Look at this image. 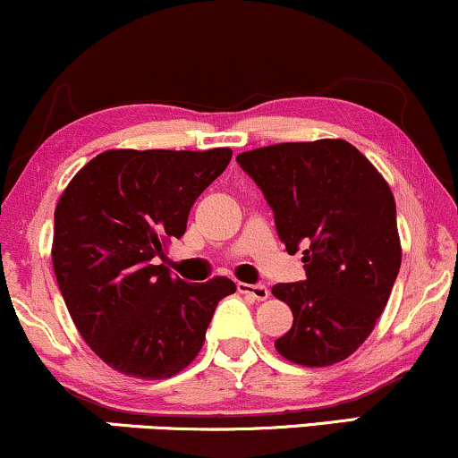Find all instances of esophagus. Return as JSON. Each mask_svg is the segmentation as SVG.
Returning a JSON list of instances; mask_svg holds the SVG:
<instances>
[{
	"label": "esophagus",
	"mask_w": 458,
	"mask_h": 458,
	"mask_svg": "<svg viewBox=\"0 0 458 458\" xmlns=\"http://www.w3.org/2000/svg\"><path fill=\"white\" fill-rule=\"evenodd\" d=\"M238 292L250 295L255 300H267L270 295V289L266 284H249V283H238Z\"/></svg>",
	"instance_id": "esophagus-1"
}]
</instances>
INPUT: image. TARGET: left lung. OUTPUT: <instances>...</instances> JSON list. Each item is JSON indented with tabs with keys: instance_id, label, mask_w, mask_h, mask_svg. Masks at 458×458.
Instances as JSON below:
<instances>
[{
	"instance_id": "1",
	"label": "left lung",
	"mask_w": 458,
	"mask_h": 458,
	"mask_svg": "<svg viewBox=\"0 0 458 458\" xmlns=\"http://www.w3.org/2000/svg\"><path fill=\"white\" fill-rule=\"evenodd\" d=\"M238 163L274 209L289 255L304 249L306 281L272 287L293 313L274 347L300 367L343 362L373 332L401 267L388 182L343 139L267 145Z\"/></svg>"
}]
</instances>
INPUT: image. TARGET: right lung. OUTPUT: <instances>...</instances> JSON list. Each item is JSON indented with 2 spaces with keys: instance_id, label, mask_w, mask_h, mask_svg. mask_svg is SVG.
I'll use <instances>...</instances> for the list:
<instances>
[{
  "instance_id": "add662e5",
  "label": "right lung",
  "mask_w": 458,
  "mask_h": 458,
  "mask_svg": "<svg viewBox=\"0 0 458 458\" xmlns=\"http://www.w3.org/2000/svg\"><path fill=\"white\" fill-rule=\"evenodd\" d=\"M231 154L106 149L59 197L51 249L59 292L91 352L128 377L184 370L218 302L235 293L227 276L184 283L156 266Z\"/></svg>"
}]
</instances>
